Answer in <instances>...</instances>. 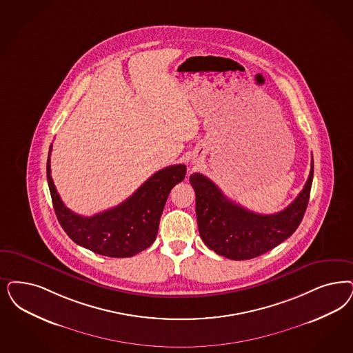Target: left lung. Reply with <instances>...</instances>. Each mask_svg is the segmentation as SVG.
Listing matches in <instances>:
<instances>
[{
  "label": "left lung",
  "mask_w": 353,
  "mask_h": 353,
  "mask_svg": "<svg viewBox=\"0 0 353 353\" xmlns=\"http://www.w3.org/2000/svg\"><path fill=\"white\" fill-rule=\"evenodd\" d=\"M314 163L304 189L283 211L265 215L249 211L221 193L206 176L194 173L190 183L195 192L198 231L207 246L219 256L243 261L265 254L297 230L309 202Z\"/></svg>",
  "instance_id": "1"
}]
</instances>
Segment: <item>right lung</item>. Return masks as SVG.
Listing matches in <instances>:
<instances>
[{
	"label": "right lung",
	"mask_w": 353,
	"mask_h": 353,
	"mask_svg": "<svg viewBox=\"0 0 353 353\" xmlns=\"http://www.w3.org/2000/svg\"><path fill=\"white\" fill-rule=\"evenodd\" d=\"M50 151L47 180L56 216L74 243L112 258L133 256L151 246L157 239L159 221L174 185L185 179L183 164L154 173L133 195L119 206L94 216H81L63 205L50 176Z\"/></svg>",
	"instance_id": "right-lung-1"
}]
</instances>
